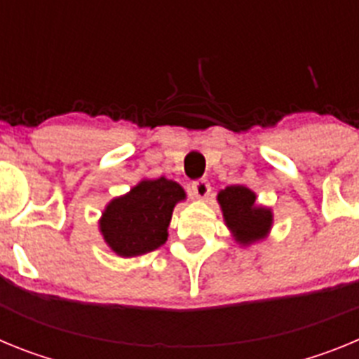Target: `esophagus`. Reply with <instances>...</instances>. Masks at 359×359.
<instances>
[{
  "instance_id": "1",
  "label": "esophagus",
  "mask_w": 359,
  "mask_h": 359,
  "mask_svg": "<svg viewBox=\"0 0 359 359\" xmlns=\"http://www.w3.org/2000/svg\"><path fill=\"white\" fill-rule=\"evenodd\" d=\"M210 190L212 187L207 180H196V182H192V194L198 199H207L210 196Z\"/></svg>"
}]
</instances>
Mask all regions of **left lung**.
<instances>
[{
	"mask_svg": "<svg viewBox=\"0 0 359 359\" xmlns=\"http://www.w3.org/2000/svg\"><path fill=\"white\" fill-rule=\"evenodd\" d=\"M223 208L224 221L239 243L250 244L268 233L271 226V212L255 207V194L243 185H231L217 196Z\"/></svg>",
	"mask_w": 359,
	"mask_h": 359,
	"instance_id": "left-lung-1",
	"label": "left lung"
}]
</instances>
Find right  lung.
<instances>
[{"label":"right lung","mask_w":359,"mask_h":359,"mask_svg":"<svg viewBox=\"0 0 359 359\" xmlns=\"http://www.w3.org/2000/svg\"><path fill=\"white\" fill-rule=\"evenodd\" d=\"M182 199L185 192L176 182L144 180L129 194L107 205L100 231L111 250L122 257L152 252L167 241L174 205Z\"/></svg>","instance_id":"add662e5"}]
</instances>
